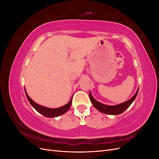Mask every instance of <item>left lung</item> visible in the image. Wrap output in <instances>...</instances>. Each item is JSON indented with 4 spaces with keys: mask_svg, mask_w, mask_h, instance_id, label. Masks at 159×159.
Wrapping results in <instances>:
<instances>
[{
    "mask_svg": "<svg viewBox=\"0 0 159 159\" xmlns=\"http://www.w3.org/2000/svg\"><path fill=\"white\" fill-rule=\"evenodd\" d=\"M138 91L139 89H137V92L135 93L133 97L129 99L127 102L120 103L116 105H104L103 103H101L100 102H98L97 100H95L93 96L91 95V93L89 92V98L91 103H92L93 107L96 108V109H98L99 111L105 113V114H108V115H119L121 114L123 112H124L130 105H131V103L134 102V100L135 99L137 95L138 94Z\"/></svg>",
    "mask_w": 159,
    "mask_h": 159,
    "instance_id": "left-lung-1",
    "label": "left lung"
}]
</instances>
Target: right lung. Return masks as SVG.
<instances>
[{
  "label": "right lung",
  "mask_w": 159,
  "mask_h": 159,
  "mask_svg": "<svg viewBox=\"0 0 159 159\" xmlns=\"http://www.w3.org/2000/svg\"><path fill=\"white\" fill-rule=\"evenodd\" d=\"M25 90V93L26 95V98L28 99V100L29 101L30 103L31 104L32 106L34 108L38 113H41L42 115L46 117H56L57 116H60V115L65 113L66 111H68L69 110L71 105V102H72V98H71L70 101L69 102V103H67L66 105H64V106L58 107V108H56V109H52V108H48L44 106H42V105H40L37 104L36 103H35L34 101L30 99V98L28 96V95L27 94V92Z\"/></svg>",
  "instance_id": "obj_1"
}]
</instances>
